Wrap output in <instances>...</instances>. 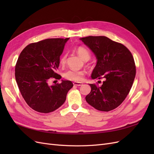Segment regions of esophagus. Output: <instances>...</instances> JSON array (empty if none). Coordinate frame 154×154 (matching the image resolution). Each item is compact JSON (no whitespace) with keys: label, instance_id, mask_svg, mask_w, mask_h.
Returning <instances> with one entry per match:
<instances>
[{"label":"esophagus","instance_id":"1","mask_svg":"<svg viewBox=\"0 0 154 154\" xmlns=\"http://www.w3.org/2000/svg\"><path fill=\"white\" fill-rule=\"evenodd\" d=\"M73 84H74V85H75V86H81V85H83V83H82V82H74L73 83Z\"/></svg>","mask_w":154,"mask_h":154}]
</instances>
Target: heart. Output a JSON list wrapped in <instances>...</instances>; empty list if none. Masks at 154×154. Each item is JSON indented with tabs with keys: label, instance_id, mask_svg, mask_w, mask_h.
Listing matches in <instances>:
<instances>
[{
	"label": "heart",
	"instance_id": "1",
	"mask_svg": "<svg viewBox=\"0 0 154 154\" xmlns=\"http://www.w3.org/2000/svg\"><path fill=\"white\" fill-rule=\"evenodd\" d=\"M76 51L77 54H78L82 60L85 61V60H88L90 58V53L88 52V51L83 47H78L76 48ZM66 58L67 55L66 54H63L61 58L60 59V64L61 66H63V65L66 62ZM85 74V72L83 71H79V70H75V69H69L64 73V77L70 80L73 81H77L80 82L81 81L83 76Z\"/></svg>",
	"mask_w": 154,
	"mask_h": 154
}]
</instances>
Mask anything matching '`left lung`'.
I'll use <instances>...</instances> for the list:
<instances>
[{
	"label": "left lung",
	"mask_w": 154,
	"mask_h": 154,
	"mask_svg": "<svg viewBox=\"0 0 154 154\" xmlns=\"http://www.w3.org/2000/svg\"><path fill=\"white\" fill-rule=\"evenodd\" d=\"M80 40L97 59L92 79L104 80L101 87L89 84L91 91L85 97L87 102L100 111L115 109L127 96L136 76L132 53L124 45L104 36H89Z\"/></svg>",
	"instance_id": "8db88e82"
}]
</instances>
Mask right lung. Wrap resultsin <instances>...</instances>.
<instances>
[{"mask_svg": "<svg viewBox=\"0 0 154 154\" xmlns=\"http://www.w3.org/2000/svg\"><path fill=\"white\" fill-rule=\"evenodd\" d=\"M69 39L48 38L30 44L18 58L15 70L18 87L27 104L38 112L49 113L58 109L73 87L71 81L63 80L49 85L51 78H62L56 71Z\"/></svg>", "mask_w": 154, "mask_h": 154, "instance_id": "1", "label": "right lung"}]
</instances>
